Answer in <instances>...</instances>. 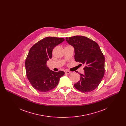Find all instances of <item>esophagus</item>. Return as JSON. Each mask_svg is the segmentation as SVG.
I'll list each match as a JSON object with an SVG mask.
<instances>
[{
	"label": "esophagus",
	"mask_w": 126,
	"mask_h": 126,
	"mask_svg": "<svg viewBox=\"0 0 126 126\" xmlns=\"http://www.w3.org/2000/svg\"><path fill=\"white\" fill-rule=\"evenodd\" d=\"M65 73L66 74H70L71 73V72L70 71H68V70H66V71H65Z\"/></svg>",
	"instance_id": "34e87169"
}]
</instances>
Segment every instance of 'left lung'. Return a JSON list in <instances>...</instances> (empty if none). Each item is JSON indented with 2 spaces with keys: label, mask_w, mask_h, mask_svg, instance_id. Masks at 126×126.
<instances>
[{
  "label": "left lung",
  "mask_w": 126,
  "mask_h": 126,
  "mask_svg": "<svg viewBox=\"0 0 126 126\" xmlns=\"http://www.w3.org/2000/svg\"><path fill=\"white\" fill-rule=\"evenodd\" d=\"M66 40L75 48V61L85 66L84 74H80V80L74 84L75 87L83 93L94 90L105 73V58L100 47L95 42L85 36H72Z\"/></svg>",
  "instance_id": "1"
}]
</instances>
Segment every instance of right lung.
Segmentation results:
<instances>
[{
	"label": "right lung",
	"mask_w": 126,
	"mask_h": 126,
	"mask_svg": "<svg viewBox=\"0 0 126 126\" xmlns=\"http://www.w3.org/2000/svg\"><path fill=\"white\" fill-rule=\"evenodd\" d=\"M62 38L47 37L36 42L30 48L25 61L26 75L36 90L46 92L55 88L65 73L50 70L47 61L52 57L55 47L63 42Z\"/></svg>",
	"instance_id": "add662e5"
}]
</instances>
